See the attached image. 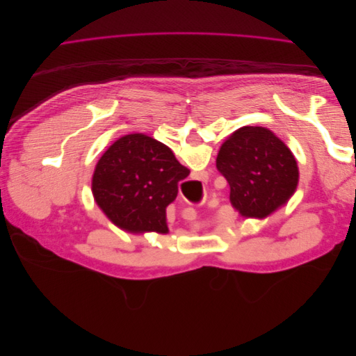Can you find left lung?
<instances>
[{
	"mask_svg": "<svg viewBox=\"0 0 356 356\" xmlns=\"http://www.w3.org/2000/svg\"><path fill=\"white\" fill-rule=\"evenodd\" d=\"M217 169L230 186V202L246 218H266L293 196L298 168L291 149L272 131L243 126L225 141Z\"/></svg>",
	"mask_w": 356,
	"mask_h": 356,
	"instance_id": "1",
	"label": "left lung"
}]
</instances>
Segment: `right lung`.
Here are the masks:
<instances>
[{
	"label": "right lung",
	"instance_id": "add662e5",
	"mask_svg": "<svg viewBox=\"0 0 356 356\" xmlns=\"http://www.w3.org/2000/svg\"><path fill=\"white\" fill-rule=\"evenodd\" d=\"M190 170L169 147L143 134L124 135L96 165L92 191L96 203L118 227L168 233L166 207Z\"/></svg>",
	"mask_w": 356,
	"mask_h": 356
}]
</instances>
